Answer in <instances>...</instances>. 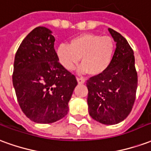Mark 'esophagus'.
<instances>
[{
	"mask_svg": "<svg viewBox=\"0 0 151 151\" xmlns=\"http://www.w3.org/2000/svg\"><path fill=\"white\" fill-rule=\"evenodd\" d=\"M77 81L79 84H83L85 82V79L82 78H77Z\"/></svg>",
	"mask_w": 151,
	"mask_h": 151,
	"instance_id": "esophagus-1",
	"label": "esophagus"
}]
</instances>
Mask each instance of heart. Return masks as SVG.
I'll list each match as a JSON object with an SVG mask.
<instances>
[{"label":"heart","instance_id":"1","mask_svg":"<svg viewBox=\"0 0 151 151\" xmlns=\"http://www.w3.org/2000/svg\"><path fill=\"white\" fill-rule=\"evenodd\" d=\"M115 42L110 36L85 33L73 38L69 45L60 44L56 56L67 70L75 69L80 58L82 65L79 71L91 75H99L108 69L113 58Z\"/></svg>","mask_w":151,"mask_h":151}]
</instances>
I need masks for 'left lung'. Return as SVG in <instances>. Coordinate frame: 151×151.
Here are the masks:
<instances>
[{
	"instance_id": "left-lung-1",
	"label": "left lung",
	"mask_w": 151,
	"mask_h": 151,
	"mask_svg": "<svg viewBox=\"0 0 151 151\" xmlns=\"http://www.w3.org/2000/svg\"><path fill=\"white\" fill-rule=\"evenodd\" d=\"M116 43L110 65L104 72L87 80L90 116L104 124H116L126 118L136 99L137 73L132 47L124 38L111 28Z\"/></svg>"
}]
</instances>
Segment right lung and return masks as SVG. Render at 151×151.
Segmentation results:
<instances>
[{
	"label": "right lung",
	"instance_id": "1",
	"mask_svg": "<svg viewBox=\"0 0 151 151\" xmlns=\"http://www.w3.org/2000/svg\"><path fill=\"white\" fill-rule=\"evenodd\" d=\"M54 42L49 29L38 27L22 40L15 55L13 85L18 104L35 123H53L65 116L78 85L75 76L59 62Z\"/></svg>",
	"mask_w": 151,
	"mask_h": 151
}]
</instances>
